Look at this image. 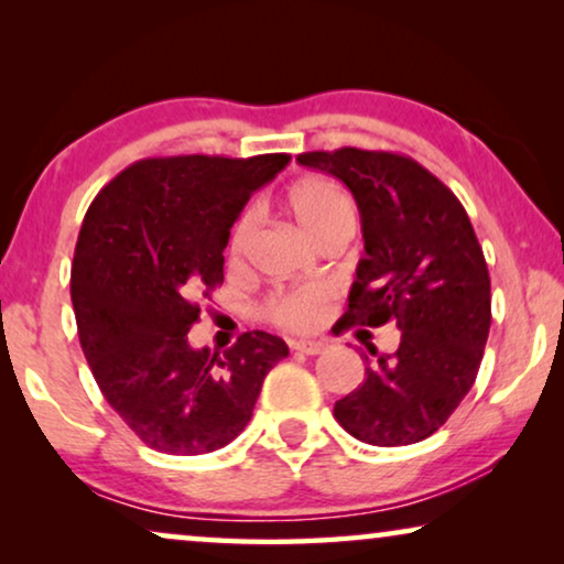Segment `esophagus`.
I'll use <instances>...</instances> for the list:
<instances>
[{
  "instance_id": "1",
  "label": "esophagus",
  "mask_w": 564,
  "mask_h": 564,
  "mask_svg": "<svg viewBox=\"0 0 564 564\" xmlns=\"http://www.w3.org/2000/svg\"><path fill=\"white\" fill-rule=\"evenodd\" d=\"M290 349L292 351H300V354H321L326 351V344L323 341H290Z\"/></svg>"
}]
</instances>
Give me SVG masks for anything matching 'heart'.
Listing matches in <instances>:
<instances>
[{
    "instance_id": "heart-1",
    "label": "heart",
    "mask_w": 564,
    "mask_h": 564,
    "mask_svg": "<svg viewBox=\"0 0 564 564\" xmlns=\"http://www.w3.org/2000/svg\"><path fill=\"white\" fill-rule=\"evenodd\" d=\"M284 207L295 218L305 236L318 246L323 238L341 234V230H351L357 223L354 215V205L346 192L338 187L336 182L326 180V176H305L297 180L292 187L284 192ZM253 238V218L251 215H241L234 223L228 236V264L238 267L249 251V243ZM328 311V290L321 284H305V288L295 290H276L264 300L261 305V315L274 326L288 330H311L323 321Z\"/></svg>"
}]
</instances>
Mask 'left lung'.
Masks as SVG:
<instances>
[{
	"mask_svg": "<svg viewBox=\"0 0 564 564\" xmlns=\"http://www.w3.org/2000/svg\"><path fill=\"white\" fill-rule=\"evenodd\" d=\"M334 174L361 215L365 259L341 326L403 330L395 354L367 359L365 380L334 405L359 442L405 446L429 438L457 411L480 369L490 334V274L473 223L454 192L403 153H300Z\"/></svg>",
	"mask_w": 564,
	"mask_h": 564,
	"instance_id": "obj_1",
	"label": "left lung"
}]
</instances>
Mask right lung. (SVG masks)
<instances>
[{
	"label": "right lung",
	"mask_w": 564,
	"mask_h": 564,
	"mask_svg": "<svg viewBox=\"0 0 564 564\" xmlns=\"http://www.w3.org/2000/svg\"><path fill=\"white\" fill-rule=\"evenodd\" d=\"M164 156L130 164L84 215L72 264L82 351L107 403L151 449L207 454L234 442L288 344L264 330L230 349H192L199 297L223 284V251L251 192L288 166Z\"/></svg>",
	"instance_id": "right-lung-1"
}]
</instances>
